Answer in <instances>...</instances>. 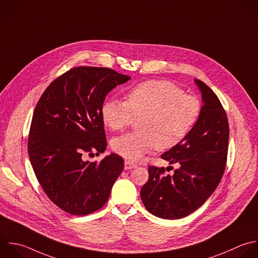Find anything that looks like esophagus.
Instances as JSON below:
<instances>
[{
  "label": "esophagus",
  "instance_id": "34e87169",
  "mask_svg": "<svg viewBox=\"0 0 258 258\" xmlns=\"http://www.w3.org/2000/svg\"><path fill=\"white\" fill-rule=\"evenodd\" d=\"M136 167V164L130 160H125L124 162V168L125 169H132V168H135Z\"/></svg>",
  "mask_w": 258,
  "mask_h": 258
}]
</instances>
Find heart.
<instances>
[{"instance_id": "heart-1", "label": "heart", "mask_w": 258, "mask_h": 258, "mask_svg": "<svg viewBox=\"0 0 258 258\" xmlns=\"http://www.w3.org/2000/svg\"><path fill=\"white\" fill-rule=\"evenodd\" d=\"M201 114V103L167 81L151 80L131 88L126 102L107 100L101 110L103 121L114 131H122L138 120L139 131L118 136L113 150L136 161L154 148L167 150L178 145L190 132Z\"/></svg>"}]
</instances>
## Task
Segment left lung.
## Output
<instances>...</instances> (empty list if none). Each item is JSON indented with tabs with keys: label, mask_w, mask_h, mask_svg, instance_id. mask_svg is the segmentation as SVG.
I'll list each match as a JSON object with an SVG mask.
<instances>
[{
	"label": "left lung",
	"mask_w": 258,
	"mask_h": 258,
	"mask_svg": "<svg viewBox=\"0 0 258 258\" xmlns=\"http://www.w3.org/2000/svg\"><path fill=\"white\" fill-rule=\"evenodd\" d=\"M195 83L203 102L199 119L178 145L161 155L178 167L173 174H165L164 167L149 166V178L140 192L147 211L162 219H180L199 209L218 186L226 166V112L206 84L200 80Z\"/></svg>",
	"instance_id": "1"
}]
</instances>
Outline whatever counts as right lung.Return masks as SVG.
Returning a JSON list of instances; mask_svg holds the SVG:
<instances>
[{
    "mask_svg": "<svg viewBox=\"0 0 258 258\" xmlns=\"http://www.w3.org/2000/svg\"><path fill=\"white\" fill-rule=\"evenodd\" d=\"M131 78L111 69L74 68L54 80L40 97L30 126L28 153L47 197L72 215L102 208L124 167L111 153L99 163L86 155L107 147L102 106L108 93Z\"/></svg>",
    "mask_w": 258,
    "mask_h": 258,
    "instance_id": "1",
    "label": "right lung"
}]
</instances>
